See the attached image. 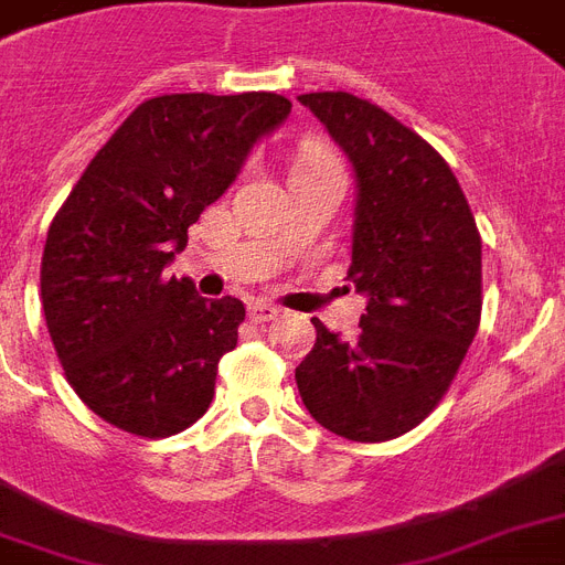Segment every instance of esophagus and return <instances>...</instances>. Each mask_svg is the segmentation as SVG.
Instances as JSON below:
<instances>
[{"instance_id":"34e87169","label":"esophagus","mask_w":565,"mask_h":565,"mask_svg":"<svg viewBox=\"0 0 565 565\" xmlns=\"http://www.w3.org/2000/svg\"><path fill=\"white\" fill-rule=\"evenodd\" d=\"M281 313V310L275 308L273 301H264V299H255L252 305H248V317L255 319V322H269V319H275Z\"/></svg>"}]
</instances>
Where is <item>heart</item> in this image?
<instances>
[{
	"instance_id": "1",
	"label": "heart",
	"mask_w": 565,
	"mask_h": 565,
	"mask_svg": "<svg viewBox=\"0 0 565 565\" xmlns=\"http://www.w3.org/2000/svg\"><path fill=\"white\" fill-rule=\"evenodd\" d=\"M308 158H326V154H319V152H317V154H308Z\"/></svg>"
}]
</instances>
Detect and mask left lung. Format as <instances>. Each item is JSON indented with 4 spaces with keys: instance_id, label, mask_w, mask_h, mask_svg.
Instances as JSON below:
<instances>
[{
    "instance_id": "8db88e82",
    "label": "left lung",
    "mask_w": 565,
    "mask_h": 565,
    "mask_svg": "<svg viewBox=\"0 0 565 565\" xmlns=\"http://www.w3.org/2000/svg\"><path fill=\"white\" fill-rule=\"evenodd\" d=\"M358 181L349 281L361 331L319 319L296 366L310 416L337 437L384 443L439 404L481 322V234L455 172L428 140L352 93H305Z\"/></svg>"
}]
</instances>
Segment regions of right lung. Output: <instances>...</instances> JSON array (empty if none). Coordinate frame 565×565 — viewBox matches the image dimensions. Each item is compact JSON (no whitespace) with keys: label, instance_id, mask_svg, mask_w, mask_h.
Segmentation results:
<instances>
[{"label":"right lung","instance_id":"1","mask_svg":"<svg viewBox=\"0 0 565 565\" xmlns=\"http://www.w3.org/2000/svg\"><path fill=\"white\" fill-rule=\"evenodd\" d=\"M290 108L278 93L143 102L55 213L40 264L43 317L70 386L110 425L158 439L207 411L246 308L202 299L163 269Z\"/></svg>","mask_w":565,"mask_h":565}]
</instances>
